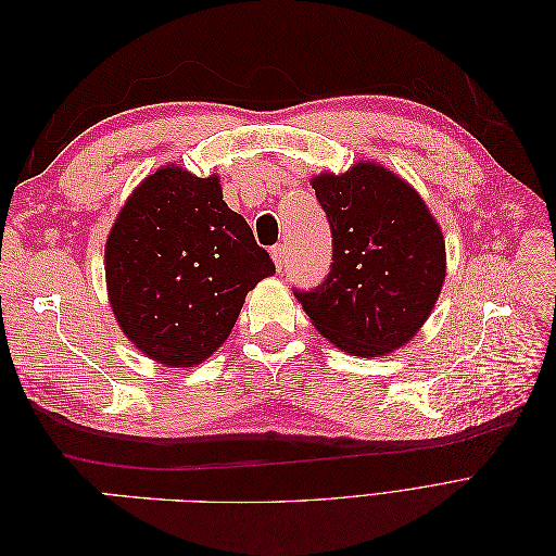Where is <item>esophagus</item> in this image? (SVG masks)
Here are the masks:
<instances>
[{"label":"esophagus","mask_w":556,"mask_h":556,"mask_svg":"<svg viewBox=\"0 0 556 556\" xmlns=\"http://www.w3.org/2000/svg\"><path fill=\"white\" fill-rule=\"evenodd\" d=\"M271 257H274V264H276L278 271H282L285 257H288V248H285L282 243H280V245H274V248H271Z\"/></svg>","instance_id":"obj_1"}]
</instances>
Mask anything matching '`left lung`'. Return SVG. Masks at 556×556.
<instances>
[{"mask_svg": "<svg viewBox=\"0 0 556 556\" xmlns=\"http://www.w3.org/2000/svg\"><path fill=\"white\" fill-rule=\"evenodd\" d=\"M331 227V266L315 290H294L315 329L355 357L408 343L445 280L439 223L406 180L374 162L313 178Z\"/></svg>", "mask_w": 556, "mask_h": 556, "instance_id": "1", "label": "left lung"}]
</instances>
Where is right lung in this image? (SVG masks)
<instances>
[{
	"label": "right lung",
	"mask_w": 556,
	"mask_h": 556,
	"mask_svg": "<svg viewBox=\"0 0 556 556\" xmlns=\"http://www.w3.org/2000/svg\"><path fill=\"white\" fill-rule=\"evenodd\" d=\"M117 325L143 355L172 368L208 359L231 333L245 294L276 274L220 178L162 166L131 192L106 241Z\"/></svg>",
	"instance_id": "right-lung-1"
}]
</instances>
